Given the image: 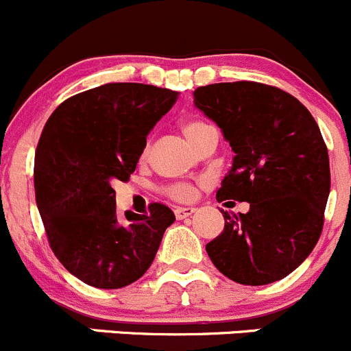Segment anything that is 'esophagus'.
<instances>
[{
    "label": "esophagus",
    "mask_w": 351,
    "mask_h": 351,
    "mask_svg": "<svg viewBox=\"0 0 351 351\" xmlns=\"http://www.w3.org/2000/svg\"><path fill=\"white\" fill-rule=\"evenodd\" d=\"M194 211H196V208H193V206H179V208H176L174 213H176L177 220H184V218L191 217Z\"/></svg>",
    "instance_id": "obj_1"
}]
</instances>
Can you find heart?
Instances as JSON below:
<instances>
[{"mask_svg": "<svg viewBox=\"0 0 351 351\" xmlns=\"http://www.w3.org/2000/svg\"><path fill=\"white\" fill-rule=\"evenodd\" d=\"M180 130H182L184 136H186L196 148H199L208 136L217 134V130H215L213 124H211L210 121L203 119V117H187V119H184L182 123H180ZM148 152H150V141L145 145L143 157H147ZM167 194L174 197V199L187 201L193 197L194 189L191 184L177 182L167 187Z\"/></svg>", "mask_w": 351, "mask_h": 351, "instance_id": "heart-1", "label": "heart"}]
</instances>
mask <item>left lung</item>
I'll return each mask as SVG.
<instances>
[{
    "label": "left lung",
    "mask_w": 351,
    "mask_h": 351,
    "mask_svg": "<svg viewBox=\"0 0 351 351\" xmlns=\"http://www.w3.org/2000/svg\"><path fill=\"white\" fill-rule=\"evenodd\" d=\"M194 106L235 154L218 203H249L247 213L223 211V232L206 244L211 263L242 285L285 278L311 254L324 225L331 172L317 123L293 95L258 82L199 86Z\"/></svg>",
    "instance_id": "obj_1"
}]
</instances>
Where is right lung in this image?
<instances>
[{
	"instance_id": "add662e5",
	"label": "right lung",
	"mask_w": 351,
	"mask_h": 351,
	"mask_svg": "<svg viewBox=\"0 0 351 351\" xmlns=\"http://www.w3.org/2000/svg\"><path fill=\"white\" fill-rule=\"evenodd\" d=\"M177 92L145 83H106L76 93L51 114L40 134L34 187L47 241L62 266L95 289H123L147 273L176 217H117L116 180L136 169L147 136Z\"/></svg>"
}]
</instances>
